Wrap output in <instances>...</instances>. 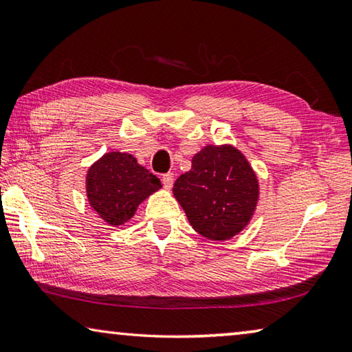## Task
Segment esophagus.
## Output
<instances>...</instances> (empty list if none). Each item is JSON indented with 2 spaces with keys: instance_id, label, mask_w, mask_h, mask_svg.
<instances>
[{
  "instance_id": "obj_1",
  "label": "esophagus",
  "mask_w": 352,
  "mask_h": 352,
  "mask_svg": "<svg viewBox=\"0 0 352 352\" xmlns=\"http://www.w3.org/2000/svg\"><path fill=\"white\" fill-rule=\"evenodd\" d=\"M163 184H164V188L166 189H170L172 188V184H174V180H175V175L172 174V172H168V174H164L163 175Z\"/></svg>"
}]
</instances>
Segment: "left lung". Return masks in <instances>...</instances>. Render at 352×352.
I'll return each mask as SVG.
<instances>
[{"mask_svg":"<svg viewBox=\"0 0 352 352\" xmlns=\"http://www.w3.org/2000/svg\"><path fill=\"white\" fill-rule=\"evenodd\" d=\"M174 195L201 236L226 241L245 228L256 210L259 184L247 158L233 146H206L192 168L174 183Z\"/></svg>","mask_w":352,"mask_h":352,"instance_id":"1","label":"left lung"}]
</instances>
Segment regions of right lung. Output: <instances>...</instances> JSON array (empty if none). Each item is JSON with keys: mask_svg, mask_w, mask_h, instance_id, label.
Listing matches in <instances>:
<instances>
[{"mask_svg": "<svg viewBox=\"0 0 352 352\" xmlns=\"http://www.w3.org/2000/svg\"><path fill=\"white\" fill-rule=\"evenodd\" d=\"M160 188L162 182L130 153H105L87 174L88 201L113 226L132 219L141 201Z\"/></svg>", "mask_w": 352, "mask_h": 352, "instance_id": "obj_1", "label": "right lung"}]
</instances>
